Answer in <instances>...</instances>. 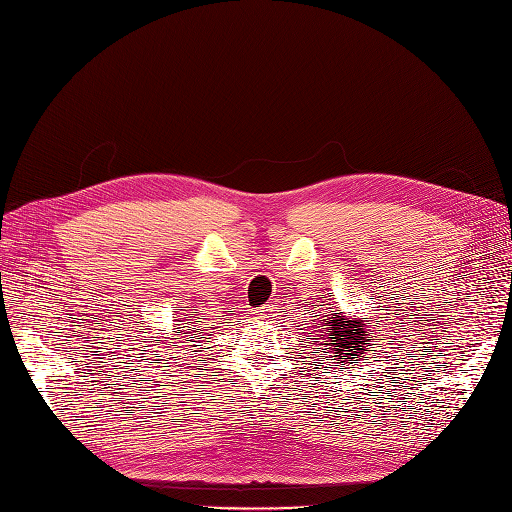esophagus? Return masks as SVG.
<instances>
[{
	"instance_id": "obj_1",
	"label": "esophagus",
	"mask_w": 512,
	"mask_h": 512,
	"mask_svg": "<svg viewBox=\"0 0 512 512\" xmlns=\"http://www.w3.org/2000/svg\"><path fill=\"white\" fill-rule=\"evenodd\" d=\"M273 306H262L260 310H256L254 314L258 316V319H271V316H273Z\"/></svg>"
}]
</instances>
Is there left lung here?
<instances>
[{"instance_id": "left-lung-1", "label": "left lung", "mask_w": 512, "mask_h": 512, "mask_svg": "<svg viewBox=\"0 0 512 512\" xmlns=\"http://www.w3.org/2000/svg\"><path fill=\"white\" fill-rule=\"evenodd\" d=\"M370 323L364 319H349L347 314L331 308V314L323 319L319 338L323 353H331V359L336 364H357L359 359H364L366 351L372 349V342L377 336H370ZM381 331V329H379ZM325 359V357H323Z\"/></svg>"}]
</instances>
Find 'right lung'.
<instances>
[{
    "mask_svg": "<svg viewBox=\"0 0 512 512\" xmlns=\"http://www.w3.org/2000/svg\"><path fill=\"white\" fill-rule=\"evenodd\" d=\"M174 336H181V327H176V334H174ZM170 340H176V338H170ZM172 347H174V349H178V344H176V342H172Z\"/></svg>",
    "mask_w": 512,
    "mask_h": 512,
    "instance_id": "right-lung-1",
    "label": "right lung"
}]
</instances>
